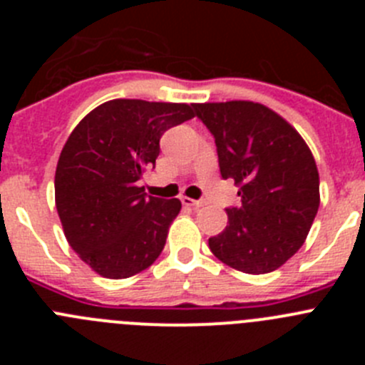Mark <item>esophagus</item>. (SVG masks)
Returning a JSON list of instances; mask_svg holds the SVG:
<instances>
[{"mask_svg":"<svg viewBox=\"0 0 365 365\" xmlns=\"http://www.w3.org/2000/svg\"><path fill=\"white\" fill-rule=\"evenodd\" d=\"M180 202L185 206H202L205 202L197 201V199H190V197H180Z\"/></svg>","mask_w":365,"mask_h":365,"instance_id":"esophagus-1","label":"esophagus"}]
</instances>
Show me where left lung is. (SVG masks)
I'll use <instances>...</instances> for the list:
<instances>
[{"label":"left lung","instance_id":"left-lung-1","mask_svg":"<svg viewBox=\"0 0 365 365\" xmlns=\"http://www.w3.org/2000/svg\"><path fill=\"white\" fill-rule=\"evenodd\" d=\"M215 138L222 179L240 186L228 225L208 240L217 259L247 274L279 269L299 250L320 206L314 157L285 118L248 100L193 104Z\"/></svg>","mask_w":365,"mask_h":365}]
</instances>
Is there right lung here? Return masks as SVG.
<instances>
[{"label": "right lung", "mask_w": 365, "mask_h": 365, "mask_svg": "<svg viewBox=\"0 0 365 365\" xmlns=\"http://www.w3.org/2000/svg\"><path fill=\"white\" fill-rule=\"evenodd\" d=\"M195 117L193 106L117 98L80 120L54 175V199L71 248L109 279L143 272L163 252L179 199L146 195L164 131Z\"/></svg>", "instance_id": "add662e5"}]
</instances>
